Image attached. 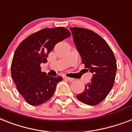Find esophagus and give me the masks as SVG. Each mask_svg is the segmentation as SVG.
I'll use <instances>...</instances> for the list:
<instances>
[{
	"label": "esophagus",
	"instance_id": "esophagus-1",
	"mask_svg": "<svg viewBox=\"0 0 132 132\" xmlns=\"http://www.w3.org/2000/svg\"><path fill=\"white\" fill-rule=\"evenodd\" d=\"M65 78H66V79H67V80H68V81H69L70 82H72V81H73L74 80H75V79H74L73 78H70V77H65Z\"/></svg>",
	"mask_w": 132,
	"mask_h": 132
}]
</instances>
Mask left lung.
Wrapping results in <instances>:
<instances>
[{
  "label": "left lung",
  "mask_w": 132,
  "mask_h": 132,
  "mask_svg": "<svg viewBox=\"0 0 132 132\" xmlns=\"http://www.w3.org/2000/svg\"><path fill=\"white\" fill-rule=\"evenodd\" d=\"M70 29L82 63L93 73L90 82L77 98L85 104L95 106L103 101L114 85L116 59L108 43L94 31L83 28Z\"/></svg>",
  "instance_id": "left-lung-1"
}]
</instances>
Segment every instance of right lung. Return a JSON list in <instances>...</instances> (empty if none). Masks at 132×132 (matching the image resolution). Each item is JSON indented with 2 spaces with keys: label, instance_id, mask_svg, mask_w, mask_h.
Here are the masks:
<instances>
[{
  "label": "right lung",
  "instance_id": "1",
  "mask_svg": "<svg viewBox=\"0 0 132 132\" xmlns=\"http://www.w3.org/2000/svg\"><path fill=\"white\" fill-rule=\"evenodd\" d=\"M71 35L63 27L44 28L33 33L18 45L11 63V77L18 92L32 106L45 103L53 96L62 77L47 76L40 64L57 43Z\"/></svg>",
  "mask_w": 132,
  "mask_h": 132
}]
</instances>
